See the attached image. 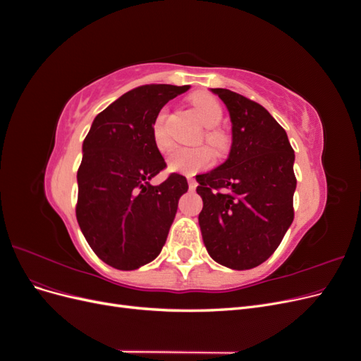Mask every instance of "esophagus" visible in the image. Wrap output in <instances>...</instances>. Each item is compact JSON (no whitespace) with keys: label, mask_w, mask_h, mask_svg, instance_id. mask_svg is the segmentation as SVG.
<instances>
[{"label":"esophagus","mask_w":361,"mask_h":361,"mask_svg":"<svg viewBox=\"0 0 361 361\" xmlns=\"http://www.w3.org/2000/svg\"><path fill=\"white\" fill-rule=\"evenodd\" d=\"M188 187H190V190H195V187H197V182H195V179L188 178Z\"/></svg>","instance_id":"1"}]
</instances>
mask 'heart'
<instances>
[{
    "instance_id": "1",
    "label": "heart",
    "mask_w": 361,
    "mask_h": 361,
    "mask_svg": "<svg viewBox=\"0 0 361 361\" xmlns=\"http://www.w3.org/2000/svg\"><path fill=\"white\" fill-rule=\"evenodd\" d=\"M191 104L197 113L200 122L209 128L204 133V140L209 143L216 152H224L228 146V137L223 130L216 129L215 126L220 125L223 118V106L218 102L215 96L209 93H195L191 97ZM166 110H161L152 125V138L159 152H167L171 147V138L166 128ZM214 161V154L209 147H178L170 155L167 164L171 171L194 174L207 166H211Z\"/></svg>"
}]
</instances>
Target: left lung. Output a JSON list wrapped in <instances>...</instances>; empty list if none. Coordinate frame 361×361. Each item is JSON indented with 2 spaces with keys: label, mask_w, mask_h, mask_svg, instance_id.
Returning <instances> with one entry per match:
<instances>
[{
  "label": "left lung",
  "mask_w": 361,
  "mask_h": 361,
  "mask_svg": "<svg viewBox=\"0 0 361 361\" xmlns=\"http://www.w3.org/2000/svg\"><path fill=\"white\" fill-rule=\"evenodd\" d=\"M227 106L232 146L216 169L197 174L202 238L209 256L251 269L274 253L293 221L295 154L286 130L264 106L227 89H211Z\"/></svg>",
  "instance_id": "obj_1"
}]
</instances>
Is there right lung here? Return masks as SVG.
<instances>
[{
  "instance_id": "1",
  "label": "right lung",
  "mask_w": 361,
  "mask_h": 361,
  "mask_svg": "<svg viewBox=\"0 0 361 361\" xmlns=\"http://www.w3.org/2000/svg\"><path fill=\"white\" fill-rule=\"evenodd\" d=\"M188 89L137 87L97 114L84 140L76 220L96 256L116 269H137L157 259L188 191L187 178L178 173L150 183L167 166L152 125L164 105Z\"/></svg>"
}]
</instances>
